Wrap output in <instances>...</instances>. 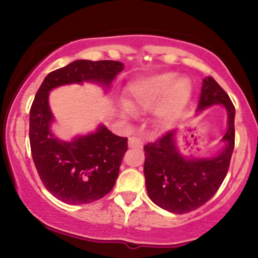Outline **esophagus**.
<instances>
[{"label":"esophagus","mask_w":258,"mask_h":258,"mask_svg":"<svg viewBox=\"0 0 258 258\" xmlns=\"http://www.w3.org/2000/svg\"><path fill=\"white\" fill-rule=\"evenodd\" d=\"M128 147L133 149H142L143 148V142L138 137H131L128 139Z\"/></svg>","instance_id":"esophagus-1"}]
</instances>
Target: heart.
Wrapping results in <instances>:
<instances>
[{
	"mask_svg": "<svg viewBox=\"0 0 258 258\" xmlns=\"http://www.w3.org/2000/svg\"><path fill=\"white\" fill-rule=\"evenodd\" d=\"M189 93L190 85L188 80L178 79L176 81V75L172 73L155 74L136 79L127 85L126 99L125 103L120 105V114L126 116L138 108L154 105L166 96L162 105V112L170 115L185 102Z\"/></svg>",
	"mask_w": 258,
	"mask_h": 258,
	"instance_id": "obj_1",
	"label": "heart"
}]
</instances>
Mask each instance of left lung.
Segmentation results:
<instances>
[{"label":"left lung","mask_w":258,"mask_h":258,"mask_svg":"<svg viewBox=\"0 0 258 258\" xmlns=\"http://www.w3.org/2000/svg\"><path fill=\"white\" fill-rule=\"evenodd\" d=\"M221 104L228 115V128L222 138L223 149L211 158H188L177 147V131L144 147V177L154 204L172 214H185L207 203L226 178L234 150V108L229 96L211 76L203 80L197 115L206 108Z\"/></svg>","instance_id":"obj_1"}]
</instances>
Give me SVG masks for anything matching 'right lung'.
<instances>
[{"mask_svg": "<svg viewBox=\"0 0 258 258\" xmlns=\"http://www.w3.org/2000/svg\"><path fill=\"white\" fill-rule=\"evenodd\" d=\"M122 70L120 61L80 59L49 73L35 96L29 120L32 160L47 190L65 204H88L111 190L127 152V138L114 135L102 123L94 132L72 141L55 137L51 128L54 117L48 104L49 92L84 82L108 90Z\"/></svg>", "mask_w": 258, "mask_h": 258, "instance_id": "1", "label": "right lung"}]
</instances>
